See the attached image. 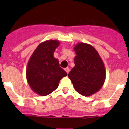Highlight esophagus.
I'll list each match as a JSON object with an SVG mask.
<instances>
[{
    "instance_id": "obj_1",
    "label": "esophagus",
    "mask_w": 129,
    "mask_h": 129,
    "mask_svg": "<svg viewBox=\"0 0 129 129\" xmlns=\"http://www.w3.org/2000/svg\"><path fill=\"white\" fill-rule=\"evenodd\" d=\"M65 71H66L67 74H68L69 72V67H66V68H65Z\"/></svg>"
}]
</instances>
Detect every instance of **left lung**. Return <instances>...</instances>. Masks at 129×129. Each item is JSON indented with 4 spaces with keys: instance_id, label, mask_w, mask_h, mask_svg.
<instances>
[{
    "instance_id": "left-lung-1",
    "label": "left lung",
    "mask_w": 129,
    "mask_h": 129,
    "mask_svg": "<svg viewBox=\"0 0 129 129\" xmlns=\"http://www.w3.org/2000/svg\"><path fill=\"white\" fill-rule=\"evenodd\" d=\"M75 66L69 73L75 90L89 97L103 86L106 76L105 66L98 52L89 44L79 42L74 47Z\"/></svg>"
}]
</instances>
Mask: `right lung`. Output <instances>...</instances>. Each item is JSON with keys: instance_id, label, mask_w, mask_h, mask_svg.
Segmentation results:
<instances>
[{"instance_id": "right-lung-1", "label": "right lung", "mask_w": 129, "mask_h": 129, "mask_svg": "<svg viewBox=\"0 0 129 129\" xmlns=\"http://www.w3.org/2000/svg\"><path fill=\"white\" fill-rule=\"evenodd\" d=\"M57 40L40 43L31 55L26 69V77L31 89L40 96H46L57 89L60 80L67 75L54 57L59 46Z\"/></svg>"}]
</instances>
